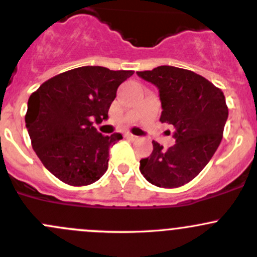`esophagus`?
<instances>
[{"mask_svg": "<svg viewBox=\"0 0 257 257\" xmlns=\"http://www.w3.org/2000/svg\"><path fill=\"white\" fill-rule=\"evenodd\" d=\"M125 138L132 139V141H136V139L138 138V137H137V136H133V134H132V133H125Z\"/></svg>", "mask_w": 257, "mask_h": 257, "instance_id": "1", "label": "esophagus"}]
</instances>
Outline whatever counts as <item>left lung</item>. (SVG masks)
I'll return each instance as SVG.
<instances>
[{
  "mask_svg": "<svg viewBox=\"0 0 257 257\" xmlns=\"http://www.w3.org/2000/svg\"><path fill=\"white\" fill-rule=\"evenodd\" d=\"M159 89L162 123L174 128L168 150L153 141V152L139 170L159 188H179L193 180L210 162L222 139L229 115L225 95L211 82L188 69L160 66L137 72Z\"/></svg>",
  "mask_w": 257,
  "mask_h": 257,
  "instance_id": "8db88e82",
  "label": "left lung"
}]
</instances>
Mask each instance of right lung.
<instances>
[{"label":"right lung","mask_w":257,"mask_h":257,"mask_svg":"<svg viewBox=\"0 0 257 257\" xmlns=\"http://www.w3.org/2000/svg\"><path fill=\"white\" fill-rule=\"evenodd\" d=\"M133 71L85 66L46 80L28 99L26 128L46 169L63 183L89 185L108 169L109 149L123 137L93 126L108 118L119 85Z\"/></svg>","instance_id":"right-lung-1"}]
</instances>
